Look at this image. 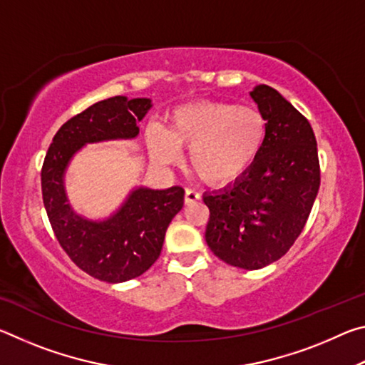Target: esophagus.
Wrapping results in <instances>:
<instances>
[{"label": "esophagus", "mask_w": 365, "mask_h": 365, "mask_svg": "<svg viewBox=\"0 0 365 365\" xmlns=\"http://www.w3.org/2000/svg\"><path fill=\"white\" fill-rule=\"evenodd\" d=\"M200 200H201V195L197 193L196 190H191V188H188L187 191H185V205H187V206L193 205V202L200 201Z\"/></svg>", "instance_id": "obj_1"}]
</instances>
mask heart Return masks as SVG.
Returning a JSON list of instances; mask_svg holds the SVG:
<instances>
[{"mask_svg":"<svg viewBox=\"0 0 365 365\" xmlns=\"http://www.w3.org/2000/svg\"><path fill=\"white\" fill-rule=\"evenodd\" d=\"M267 138L265 117L252 106L230 101H197L169 114L168 132L146 130L148 146L160 164H172L187 148L190 165L202 180L228 185L248 172Z\"/></svg>","mask_w":365,"mask_h":365,"instance_id":"b5f03b06","label":"heart"}]
</instances>
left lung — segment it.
Instances as JSON below:
<instances>
[{
	"instance_id": "1",
	"label": "left lung",
	"mask_w": 365,
	"mask_h": 365,
	"mask_svg": "<svg viewBox=\"0 0 365 365\" xmlns=\"http://www.w3.org/2000/svg\"><path fill=\"white\" fill-rule=\"evenodd\" d=\"M267 122L256 163L225 188L202 195L206 243L233 267L256 270L279 261L299 237L316 201L320 169L311 123L269 85L250 91Z\"/></svg>"
}]
</instances>
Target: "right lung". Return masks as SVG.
<instances>
[{"mask_svg": "<svg viewBox=\"0 0 365 365\" xmlns=\"http://www.w3.org/2000/svg\"><path fill=\"white\" fill-rule=\"evenodd\" d=\"M151 108L150 98L95 103L59 128L43 163V205L59 245L83 272L108 283L137 279L158 261L165 230L183 207L185 190L135 187L108 217L88 219L71 206L66 172L86 145L137 138L138 122Z\"/></svg>", "mask_w": 365, "mask_h": 365, "instance_id": "right-lung-1", "label": "right lung"}]
</instances>
